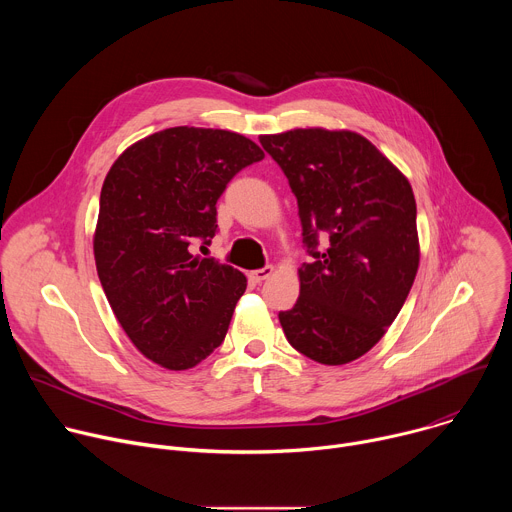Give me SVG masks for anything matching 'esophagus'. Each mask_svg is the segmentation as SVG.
I'll return each instance as SVG.
<instances>
[{"label": "esophagus", "mask_w": 512, "mask_h": 512, "mask_svg": "<svg viewBox=\"0 0 512 512\" xmlns=\"http://www.w3.org/2000/svg\"><path fill=\"white\" fill-rule=\"evenodd\" d=\"M273 265H265V267H261V269H255V271H251L249 273V279L251 281H255V283H261V281H265L267 277H271L273 275Z\"/></svg>", "instance_id": "esophagus-1"}]
</instances>
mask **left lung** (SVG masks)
I'll return each instance as SVG.
<instances>
[{
    "label": "left lung",
    "mask_w": 512,
    "mask_h": 512,
    "mask_svg": "<svg viewBox=\"0 0 512 512\" xmlns=\"http://www.w3.org/2000/svg\"><path fill=\"white\" fill-rule=\"evenodd\" d=\"M259 141L298 198L312 257L298 271L296 306L279 312L285 338L322 364L356 360L393 324L419 267L411 184L354 131L312 127Z\"/></svg>",
    "instance_id": "1"
}]
</instances>
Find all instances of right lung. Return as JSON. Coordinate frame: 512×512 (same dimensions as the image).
<instances>
[{
	"instance_id": "add662e5",
	"label": "right lung",
	"mask_w": 512,
	"mask_h": 512,
	"mask_svg": "<svg viewBox=\"0 0 512 512\" xmlns=\"http://www.w3.org/2000/svg\"><path fill=\"white\" fill-rule=\"evenodd\" d=\"M265 154L225 129L170 127L127 148L99 200L95 263L105 296L135 348L170 371L221 346L247 277L192 253L216 233V200Z\"/></svg>"
}]
</instances>
